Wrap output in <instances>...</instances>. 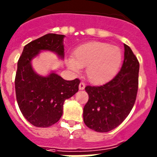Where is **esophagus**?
I'll return each instance as SVG.
<instances>
[{
  "mask_svg": "<svg viewBox=\"0 0 157 157\" xmlns=\"http://www.w3.org/2000/svg\"><path fill=\"white\" fill-rule=\"evenodd\" d=\"M78 87H79V89H80V90L84 89V87H85V83H84V82H80V83H79V86H78Z\"/></svg>",
  "mask_w": 157,
  "mask_h": 157,
  "instance_id": "esophagus-1",
  "label": "esophagus"
}]
</instances>
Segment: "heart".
Masks as SVG:
<instances>
[{
  "mask_svg": "<svg viewBox=\"0 0 157 157\" xmlns=\"http://www.w3.org/2000/svg\"><path fill=\"white\" fill-rule=\"evenodd\" d=\"M121 51L109 43L92 42L80 46L67 60L68 66L75 73L87 67L86 75L90 82L101 84L116 74L121 63Z\"/></svg>",
  "mask_w": 157,
  "mask_h": 157,
  "instance_id": "heart-1",
  "label": "heart"
}]
</instances>
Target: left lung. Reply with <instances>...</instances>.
<instances>
[{
  "instance_id": "8db88e82",
  "label": "left lung",
  "mask_w": 157,
  "mask_h": 157,
  "mask_svg": "<svg viewBox=\"0 0 157 157\" xmlns=\"http://www.w3.org/2000/svg\"><path fill=\"white\" fill-rule=\"evenodd\" d=\"M138 72L139 62L124 44V59L120 72L105 84L85 87L88 101L83 108V121L88 128L105 133L126 119L137 98Z\"/></svg>"
}]
</instances>
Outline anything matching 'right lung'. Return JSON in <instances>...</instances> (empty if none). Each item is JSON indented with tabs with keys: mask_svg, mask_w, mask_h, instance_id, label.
<instances>
[{
	"mask_svg": "<svg viewBox=\"0 0 157 157\" xmlns=\"http://www.w3.org/2000/svg\"><path fill=\"white\" fill-rule=\"evenodd\" d=\"M64 37L48 33L32 41L24 47L18 60L14 79L17 102L24 118L36 127L47 128L58 122L65 101L78 91V78L67 81L54 73L42 77L31 66V59L41 50H49L63 58Z\"/></svg>",
	"mask_w": 157,
	"mask_h": 157,
	"instance_id": "right-lung-1",
	"label": "right lung"
}]
</instances>
